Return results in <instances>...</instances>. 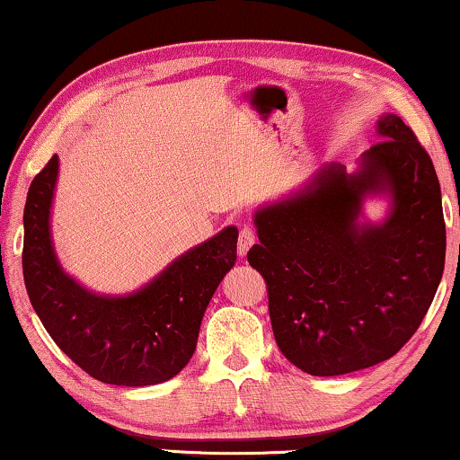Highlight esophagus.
I'll return each instance as SVG.
<instances>
[{"mask_svg":"<svg viewBox=\"0 0 460 460\" xmlns=\"http://www.w3.org/2000/svg\"><path fill=\"white\" fill-rule=\"evenodd\" d=\"M255 241H257L255 230L251 228V226H244V228L241 230V234H238V255L241 257L247 255V251L253 247Z\"/></svg>","mask_w":460,"mask_h":460,"instance_id":"1","label":"esophagus"}]
</instances>
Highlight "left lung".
I'll list each match as a JSON object with an SVG mask.
<instances>
[{
    "mask_svg": "<svg viewBox=\"0 0 460 460\" xmlns=\"http://www.w3.org/2000/svg\"><path fill=\"white\" fill-rule=\"evenodd\" d=\"M354 173L323 165L299 190L255 211L247 260L268 287L274 339L314 376L348 375L398 354L423 323L444 274L446 224L433 163L398 115ZM385 196L379 225L360 223Z\"/></svg>",
    "mask_w": 460,
    "mask_h": 460,
    "instance_id": "obj_1",
    "label": "left lung"
}]
</instances>
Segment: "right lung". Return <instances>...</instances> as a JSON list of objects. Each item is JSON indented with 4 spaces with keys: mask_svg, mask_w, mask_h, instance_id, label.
I'll list each match as a JSON object with an SVG mask.
<instances>
[{
    "mask_svg": "<svg viewBox=\"0 0 460 460\" xmlns=\"http://www.w3.org/2000/svg\"><path fill=\"white\" fill-rule=\"evenodd\" d=\"M56 180L54 155L31 181L22 217L24 287L41 324L93 379L125 387L172 379L192 358L207 305L234 266L238 230L228 226L186 251L134 293L100 295L68 276L54 251Z\"/></svg>",
    "mask_w": 460,
    "mask_h": 460,
    "instance_id": "obj_1",
    "label": "right lung"
}]
</instances>
